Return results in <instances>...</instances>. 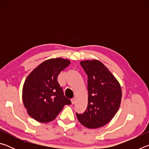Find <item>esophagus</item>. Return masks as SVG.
<instances>
[{"instance_id": "obj_1", "label": "esophagus", "mask_w": 149, "mask_h": 149, "mask_svg": "<svg viewBox=\"0 0 149 149\" xmlns=\"http://www.w3.org/2000/svg\"><path fill=\"white\" fill-rule=\"evenodd\" d=\"M71 101H72V104H74L75 103V102H76V99H75V98H73V99L71 100Z\"/></svg>"}]
</instances>
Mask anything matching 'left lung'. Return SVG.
Returning <instances> with one entry per match:
<instances>
[{"instance_id":"8db88e82","label":"left lung","mask_w":149,"mask_h":149,"mask_svg":"<svg viewBox=\"0 0 149 149\" xmlns=\"http://www.w3.org/2000/svg\"><path fill=\"white\" fill-rule=\"evenodd\" d=\"M87 74L88 104L84 114L76 116L79 122L89 129L101 127L114 117L122 100L120 83L101 62H80Z\"/></svg>"}]
</instances>
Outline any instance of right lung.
Returning <instances> with one entry per match:
<instances>
[{"mask_svg":"<svg viewBox=\"0 0 149 149\" xmlns=\"http://www.w3.org/2000/svg\"><path fill=\"white\" fill-rule=\"evenodd\" d=\"M70 64V60L61 58L47 60L25 80L22 89L24 105L27 114L37 122H51L65 104H71L57 81L58 75Z\"/></svg>","mask_w":149,"mask_h":149,"instance_id":"1","label":"right lung"}]
</instances>
